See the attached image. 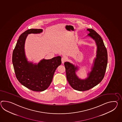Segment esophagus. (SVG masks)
I'll use <instances>...</instances> for the list:
<instances>
[{"label": "esophagus", "mask_w": 122, "mask_h": 122, "mask_svg": "<svg viewBox=\"0 0 122 122\" xmlns=\"http://www.w3.org/2000/svg\"><path fill=\"white\" fill-rule=\"evenodd\" d=\"M61 61H62V63H64V62H65L66 61V59L65 58L62 57V59H61Z\"/></svg>", "instance_id": "34e87169"}]
</instances>
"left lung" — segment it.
<instances>
[{
	"mask_svg": "<svg viewBox=\"0 0 122 122\" xmlns=\"http://www.w3.org/2000/svg\"><path fill=\"white\" fill-rule=\"evenodd\" d=\"M87 30L90 32L88 36L95 40L97 46V58L88 77L85 80L79 79L75 73L77 67L70 62H64L67 81L74 89L80 91L88 90L101 82L104 77L107 63V49L101 36L92 29Z\"/></svg>",
	"mask_w": 122,
	"mask_h": 122,
	"instance_id": "1",
	"label": "left lung"
}]
</instances>
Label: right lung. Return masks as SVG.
<instances>
[{"mask_svg":"<svg viewBox=\"0 0 122 122\" xmlns=\"http://www.w3.org/2000/svg\"><path fill=\"white\" fill-rule=\"evenodd\" d=\"M42 31V29H29L22 33L18 39L12 54V62L18 81L29 89L37 92L43 91L49 86L55 72L62 62L60 56L50 60L43 59L37 65L27 61L24 50L27 35Z\"/></svg>","mask_w":122,"mask_h":122,"instance_id":"obj_1","label":"right lung"}]
</instances>
